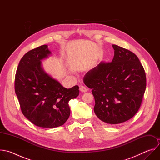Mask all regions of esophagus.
I'll list each match as a JSON object with an SVG mask.
<instances>
[{"label":"esophagus","instance_id":"1","mask_svg":"<svg viewBox=\"0 0 160 160\" xmlns=\"http://www.w3.org/2000/svg\"><path fill=\"white\" fill-rule=\"evenodd\" d=\"M80 90L81 92H87V88L85 86H83V85L80 86Z\"/></svg>","mask_w":160,"mask_h":160}]
</instances>
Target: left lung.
Returning <instances> with one entry per match:
<instances>
[{
    "mask_svg": "<svg viewBox=\"0 0 160 160\" xmlns=\"http://www.w3.org/2000/svg\"><path fill=\"white\" fill-rule=\"evenodd\" d=\"M111 62H101L84 76L95 99L94 112L103 122L117 125L132 118L141 107L146 77L138 57L112 45Z\"/></svg>",
    "mask_w": 160,
    "mask_h": 160,
    "instance_id": "8db88e82",
    "label": "left lung"
}]
</instances>
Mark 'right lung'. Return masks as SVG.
Segmentation results:
<instances>
[{"label":"right lung","mask_w":160,"mask_h":160,"mask_svg":"<svg viewBox=\"0 0 160 160\" xmlns=\"http://www.w3.org/2000/svg\"><path fill=\"white\" fill-rule=\"evenodd\" d=\"M47 45L27 52L15 75L14 88L23 115L36 126L62 125L70 115V100L79 95V87L66 88L43 72L41 60L51 54Z\"/></svg>","instance_id":"right-lung-1"}]
</instances>
